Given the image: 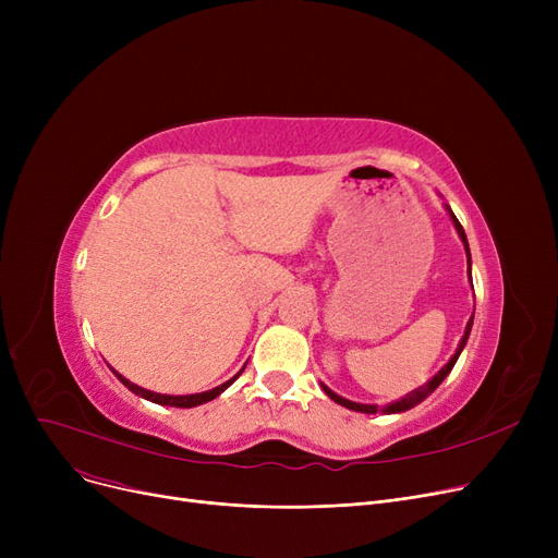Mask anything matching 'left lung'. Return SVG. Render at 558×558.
<instances>
[{
  "label": "left lung",
  "mask_w": 558,
  "mask_h": 558,
  "mask_svg": "<svg viewBox=\"0 0 558 558\" xmlns=\"http://www.w3.org/2000/svg\"><path fill=\"white\" fill-rule=\"evenodd\" d=\"M448 208V205H446ZM448 213H450V217H452V223H454V228H457V232H459V238H461V242H463V246H465V255H468V278H471V282H473V276H471V248H468V240H465V232H463V226L459 223V219L454 217V213L448 208ZM471 328H473V316H471V320H468V326H465V332H463V337H461V341H459V348H457V353L450 357V362L438 371L427 385H423V387H418L416 391H412V393H407L404 398H400V400H396V402H391V404H387V407H383V412L385 414H400V412H407V409H412V407H416L418 402H423L438 385L444 383V379L448 377V373L452 371V366L457 364V360H459V355H461V350H463V345H465V341H468V335H471ZM324 387V391L337 402V404H341V407H345V409H353V412H362V414H377L379 412V407L377 404H360V402H353V400H345V398H341V396H337L332 389H328L326 385H320Z\"/></svg>",
  "instance_id": "8db88e82"
}]
</instances>
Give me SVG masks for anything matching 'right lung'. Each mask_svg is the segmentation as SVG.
I'll return each mask as SVG.
<instances>
[{"instance_id": "obj_1", "label": "right lung", "mask_w": 558, "mask_h": 558, "mask_svg": "<svg viewBox=\"0 0 558 558\" xmlns=\"http://www.w3.org/2000/svg\"><path fill=\"white\" fill-rule=\"evenodd\" d=\"M244 371V368H242ZM240 371V373H242ZM112 373L120 377V383L124 385V387H129L133 393H137V396H142L144 400H151V402H156V404H169V407H183V409H187V407H196V404H203V402H210V400H215L219 393H223L234 379L240 377V373L234 375L232 379H228V383H223V385H219V387H215V389H210V391H203V393H192V396H165V393H154V391H146V389H142V387H137V385H133V383H129V379L124 377V375H120L117 373L114 368H112Z\"/></svg>"}]
</instances>
